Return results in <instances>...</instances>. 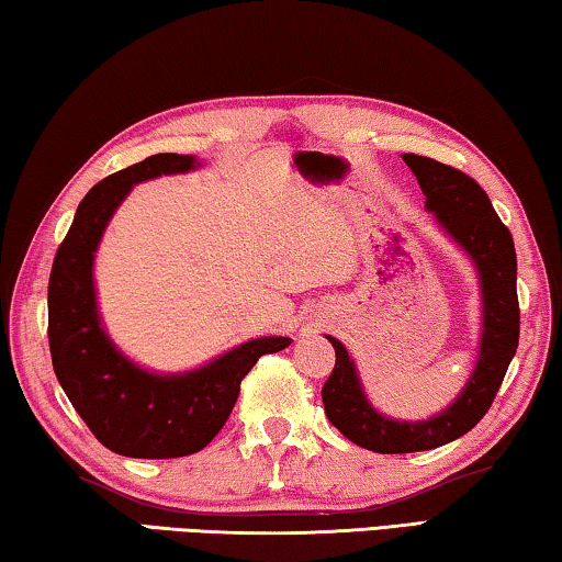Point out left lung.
<instances>
[{"label":"left lung","mask_w":562,"mask_h":562,"mask_svg":"<svg viewBox=\"0 0 562 562\" xmlns=\"http://www.w3.org/2000/svg\"><path fill=\"white\" fill-rule=\"evenodd\" d=\"M403 161L416 173L426 194V209L434 211L440 226L473 256L481 271L485 303L483 341L473 379L443 416L423 423H398L383 418L368 406L348 351L328 336L336 351V366L321 389L326 416L348 440L373 453H416L465 436L493 406L520 336V306L515 289L518 259L508 226L495 214L488 194L461 169L428 156L403 154Z\"/></svg>","instance_id":"1"}]
</instances>
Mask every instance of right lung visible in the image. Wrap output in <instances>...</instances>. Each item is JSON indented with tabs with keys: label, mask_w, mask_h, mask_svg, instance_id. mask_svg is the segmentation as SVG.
Returning a JSON list of instances; mask_svg holds the SVG:
<instances>
[{
	"label": "right lung",
	"mask_w": 562,
	"mask_h": 562,
	"mask_svg": "<svg viewBox=\"0 0 562 562\" xmlns=\"http://www.w3.org/2000/svg\"><path fill=\"white\" fill-rule=\"evenodd\" d=\"M187 154H154L101 179L81 199L49 273L52 366L74 411L101 446L128 458H179L206 448L224 428L244 375L291 338H256L183 375L146 373L109 344L99 326L91 261L106 221L134 183L194 169Z\"/></svg>",
	"instance_id": "obj_1"
}]
</instances>
